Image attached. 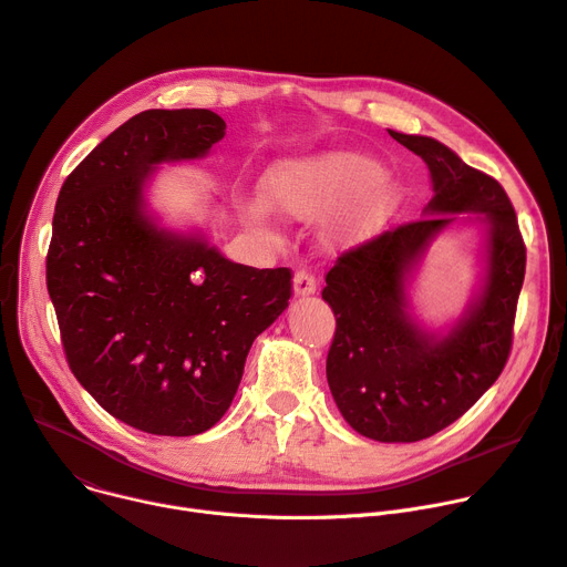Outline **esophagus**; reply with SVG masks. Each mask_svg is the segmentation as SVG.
Listing matches in <instances>:
<instances>
[{
    "instance_id": "1",
    "label": "esophagus",
    "mask_w": 567,
    "mask_h": 567,
    "mask_svg": "<svg viewBox=\"0 0 567 567\" xmlns=\"http://www.w3.org/2000/svg\"><path fill=\"white\" fill-rule=\"evenodd\" d=\"M312 293H317L315 276L307 274V271H296V276H293V296L305 298V296H312Z\"/></svg>"
}]
</instances>
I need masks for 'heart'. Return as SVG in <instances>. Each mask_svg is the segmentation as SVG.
I'll use <instances>...</instances> for the list:
<instances>
[{
  "label": "heart",
  "instance_id": "obj_1",
  "mask_svg": "<svg viewBox=\"0 0 567 567\" xmlns=\"http://www.w3.org/2000/svg\"><path fill=\"white\" fill-rule=\"evenodd\" d=\"M269 210L289 219H315L352 203L343 230H375L402 208V187L382 174V165L357 151H328L271 165L260 183ZM250 226L265 230L262 205H244Z\"/></svg>",
  "mask_w": 567,
  "mask_h": 567
}]
</instances>
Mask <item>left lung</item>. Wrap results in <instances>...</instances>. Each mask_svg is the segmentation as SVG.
Returning <instances> with one entry per match:
<instances>
[{
    "mask_svg": "<svg viewBox=\"0 0 567 567\" xmlns=\"http://www.w3.org/2000/svg\"><path fill=\"white\" fill-rule=\"evenodd\" d=\"M430 169L434 196L419 221L341 255L323 300L337 332L328 384L346 423L380 443H414L452 425L499 378L525 280V244L502 185L443 142L389 128ZM480 225L483 269L464 312L425 327L408 289L429 246L454 225Z\"/></svg>",
    "mask_w": 567,
    "mask_h": 567,
    "instance_id": "obj_1",
    "label": "left lung"
}]
</instances>
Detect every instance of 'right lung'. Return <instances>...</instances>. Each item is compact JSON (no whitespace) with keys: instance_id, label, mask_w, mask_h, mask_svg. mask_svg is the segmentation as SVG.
Returning a JSON list of instances; mask_svg holds the SVG:
<instances>
[{"instance_id":"obj_1","label":"right lung","mask_w":567,"mask_h":567,"mask_svg":"<svg viewBox=\"0 0 567 567\" xmlns=\"http://www.w3.org/2000/svg\"><path fill=\"white\" fill-rule=\"evenodd\" d=\"M224 135L213 111H144L87 153L56 200L47 289L70 369L146 434L215 427L255 337L289 307V269L237 265L148 203L161 165L200 161Z\"/></svg>"}]
</instances>
